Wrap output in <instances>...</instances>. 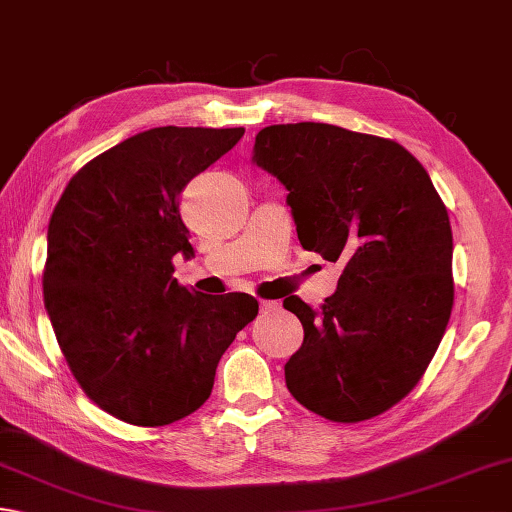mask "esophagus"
Returning a JSON list of instances; mask_svg holds the SVG:
<instances>
[{"label": "esophagus", "instance_id": "esophagus-1", "mask_svg": "<svg viewBox=\"0 0 512 512\" xmlns=\"http://www.w3.org/2000/svg\"><path fill=\"white\" fill-rule=\"evenodd\" d=\"M281 310V303L278 301H260V312L263 314H272Z\"/></svg>", "mask_w": 512, "mask_h": 512}]
</instances>
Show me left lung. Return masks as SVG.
<instances>
[{
  "label": "left lung",
  "mask_w": 512,
  "mask_h": 512,
  "mask_svg": "<svg viewBox=\"0 0 512 512\" xmlns=\"http://www.w3.org/2000/svg\"><path fill=\"white\" fill-rule=\"evenodd\" d=\"M252 162L289 191L303 249L343 260L321 310L283 301L303 323L285 363L292 397L341 423L372 419L419 383L446 332L452 229L428 171L401 144L334 124H272Z\"/></svg>",
  "instance_id": "1"
}]
</instances>
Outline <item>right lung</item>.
I'll return each mask as SVG.
<instances>
[{
    "instance_id": "add662e5",
    "label": "right lung",
    "mask_w": 512,
    "mask_h": 512,
    "mask_svg": "<svg viewBox=\"0 0 512 512\" xmlns=\"http://www.w3.org/2000/svg\"><path fill=\"white\" fill-rule=\"evenodd\" d=\"M245 129L156 127L84 165L48 223L44 305L86 397L133 426H169L209 399L220 356L258 303L178 285L191 256L180 194Z\"/></svg>"
}]
</instances>
